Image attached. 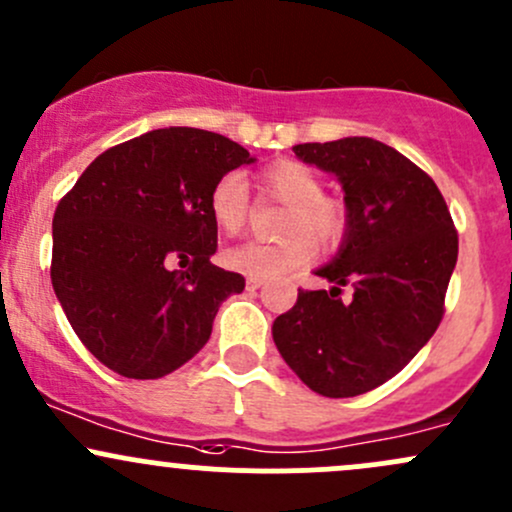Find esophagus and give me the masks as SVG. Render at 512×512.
<instances>
[{
    "label": "esophagus",
    "mask_w": 512,
    "mask_h": 512,
    "mask_svg": "<svg viewBox=\"0 0 512 512\" xmlns=\"http://www.w3.org/2000/svg\"><path fill=\"white\" fill-rule=\"evenodd\" d=\"M261 280H258V278H246V290H249V293H256V290L258 288H261Z\"/></svg>",
    "instance_id": "34e87169"
}]
</instances>
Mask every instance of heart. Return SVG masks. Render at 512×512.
Listing matches in <instances>:
<instances>
[{"instance_id":"1","label":"heart","mask_w":512,"mask_h":512,"mask_svg":"<svg viewBox=\"0 0 512 512\" xmlns=\"http://www.w3.org/2000/svg\"><path fill=\"white\" fill-rule=\"evenodd\" d=\"M263 190L285 205L280 241H246L224 254V266L241 276L273 280L307 266L317 244L334 246L344 236L346 210L339 200L322 195V180L300 161H276L261 175ZM210 214L222 234H236L249 214V188L241 173H227L210 192Z\"/></svg>"}]
</instances>
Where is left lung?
I'll use <instances>...</instances> for the list:
<instances>
[{
	"mask_svg": "<svg viewBox=\"0 0 512 512\" xmlns=\"http://www.w3.org/2000/svg\"><path fill=\"white\" fill-rule=\"evenodd\" d=\"M293 151L342 185L346 229L315 271L332 288L300 290L273 342L307 388L354 398L403 371L437 332L459 239L434 180L395 148L346 136ZM346 282L355 298L344 303Z\"/></svg>",
	"mask_w": 512,
	"mask_h": 512,
	"instance_id": "left-lung-1",
	"label": "left lung"
}]
</instances>
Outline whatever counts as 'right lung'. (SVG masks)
Wrapping results in <instances>:
<instances>
[{
  "instance_id": "obj_1",
  "label": "right lung",
  "mask_w": 512,
  "mask_h": 512,
  "mask_svg": "<svg viewBox=\"0 0 512 512\" xmlns=\"http://www.w3.org/2000/svg\"><path fill=\"white\" fill-rule=\"evenodd\" d=\"M256 158L212 131L170 126L109 148L53 217L51 280L90 354L124 378H161L212 334L244 276L214 266L210 192ZM181 261L185 272L169 268Z\"/></svg>"
}]
</instances>
